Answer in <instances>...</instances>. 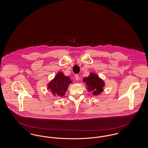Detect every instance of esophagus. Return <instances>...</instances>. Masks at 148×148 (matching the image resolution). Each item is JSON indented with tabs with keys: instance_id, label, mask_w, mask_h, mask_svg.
I'll use <instances>...</instances> for the list:
<instances>
[{
	"instance_id": "obj_1",
	"label": "esophagus",
	"mask_w": 148,
	"mask_h": 148,
	"mask_svg": "<svg viewBox=\"0 0 148 148\" xmlns=\"http://www.w3.org/2000/svg\"><path fill=\"white\" fill-rule=\"evenodd\" d=\"M75 79H76L77 80H79V75H77V74H76V75H75Z\"/></svg>"
}]
</instances>
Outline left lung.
Instances as JSON below:
<instances>
[{"label":"left lung","instance_id":"8db88e82","mask_svg":"<svg viewBox=\"0 0 148 148\" xmlns=\"http://www.w3.org/2000/svg\"><path fill=\"white\" fill-rule=\"evenodd\" d=\"M83 82L87 86L86 88L88 90L89 92H92L94 95H98L103 91L105 83L95 73H91L88 77L83 78Z\"/></svg>","mask_w":148,"mask_h":148}]
</instances>
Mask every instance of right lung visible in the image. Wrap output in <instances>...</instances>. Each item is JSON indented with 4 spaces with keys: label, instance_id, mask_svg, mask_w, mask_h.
Here are the masks:
<instances>
[{
    "label": "right lung",
    "instance_id": "obj_1",
    "mask_svg": "<svg viewBox=\"0 0 148 148\" xmlns=\"http://www.w3.org/2000/svg\"><path fill=\"white\" fill-rule=\"evenodd\" d=\"M72 82L70 77L64 75L62 72H59L48 84V89H49L54 96L62 97L65 94L69 85Z\"/></svg>",
    "mask_w": 148,
    "mask_h": 148
}]
</instances>
